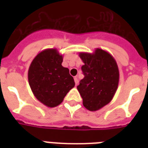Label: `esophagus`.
<instances>
[{
  "mask_svg": "<svg viewBox=\"0 0 148 148\" xmlns=\"http://www.w3.org/2000/svg\"><path fill=\"white\" fill-rule=\"evenodd\" d=\"M74 82H75V84H76V85H77V84H78V82H79L78 78H77V77H74Z\"/></svg>",
  "mask_w": 148,
  "mask_h": 148,
  "instance_id": "34e87169",
  "label": "esophagus"
}]
</instances>
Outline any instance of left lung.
<instances>
[{
  "mask_svg": "<svg viewBox=\"0 0 148 148\" xmlns=\"http://www.w3.org/2000/svg\"><path fill=\"white\" fill-rule=\"evenodd\" d=\"M84 64V75L77 88L83 99V105L96 111L109 103L114 96L119 83V70L113 56L100 48L92 53H79Z\"/></svg>",
  "mask_w": 148,
  "mask_h": 148,
  "instance_id": "obj_1",
  "label": "left lung"
}]
</instances>
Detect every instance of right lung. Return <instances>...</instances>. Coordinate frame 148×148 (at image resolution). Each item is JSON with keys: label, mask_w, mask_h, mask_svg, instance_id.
Returning a JSON list of instances; mask_svg holds the SVG:
<instances>
[{"label": "right lung", "mask_w": 148, "mask_h": 148, "mask_svg": "<svg viewBox=\"0 0 148 148\" xmlns=\"http://www.w3.org/2000/svg\"><path fill=\"white\" fill-rule=\"evenodd\" d=\"M63 56L55 48L45 49L32 60L28 70L29 85L35 97L48 108L62 103L75 85L69 69L61 65Z\"/></svg>", "instance_id": "right-lung-1"}]
</instances>
